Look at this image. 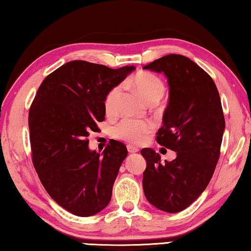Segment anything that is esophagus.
<instances>
[{"mask_svg":"<svg viewBox=\"0 0 251 251\" xmlns=\"http://www.w3.org/2000/svg\"><path fill=\"white\" fill-rule=\"evenodd\" d=\"M126 148H128V151H129V153H137V152H139V149H138V148H135V147L128 146Z\"/></svg>","mask_w":251,"mask_h":251,"instance_id":"34e87169","label":"esophagus"}]
</instances>
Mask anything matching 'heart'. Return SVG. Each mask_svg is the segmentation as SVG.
I'll list each match as a JSON object with an SVG mask.
<instances>
[{
    "instance_id": "heart-1",
    "label": "heart",
    "mask_w": 251,
    "mask_h": 251,
    "mask_svg": "<svg viewBox=\"0 0 251 251\" xmlns=\"http://www.w3.org/2000/svg\"><path fill=\"white\" fill-rule=\"evenodd\" d=\"M131 85L139 92V95L150 104L159 102L166 90L163 80L159 76L151 73H139L135 75L131 80ZM121 92L122 86L117 85L112 87L105 95L104 110L105 113L109 116L116 112ZM152 130L153 125L150 121L125 119L114 126L112 134L116 139L122 140V141L130 144H134V146H139L149 138Z\"/></svg>"
}]
</instances>
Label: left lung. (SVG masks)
Instances as JSON below:
<instances>
[{
    "label": "left lung",
    "mask_w": 251,
    "mask_h": 251,
    "mask_svg": "<svg viewBox=\"0 0 251 251\" xmlns=\"http://www.w3.org/2000/svg\"><path fill=\"white\" fill-rule=\"evenodd\" d=\"M143 68L168 77L170 101L156 141L177 154L162 163L159 153L142 149L144 195L156 208L177 213L205 191L216 169L225 130L221 97L212 77L183 55H166Z\"/></svg>",
    "instance_id": "8db88e82"
}]
</instances>
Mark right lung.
<instances>
[{
    "mask_svg": "<svg viewBox=\"0 0 251 251\" xmlns=\"http://www.w3.org/2000/svg\"><path fill=\"white\" fill-rule=\"evenodd\" d=\"M133 69L69 61L44 79L30 104L34 168L51 199L76 216H92L111 200L128 150L112 140L100 155L88 149V135L104 120L105 95Z\"/></svg>",
    "mask_w": 251,
    "mask_h": 251,
    "instance_id": "add662e5",
    "label": "right lung"
}]
</instances>
